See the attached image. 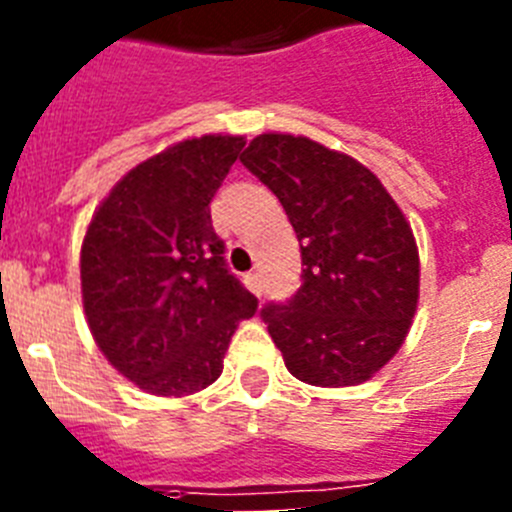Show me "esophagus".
Returning a JSON list of instances; mask_svg holds the SVG:
<instances>
[{"label":"esophagus","instance_id":"esophagus-1","mask_svg":"<svg viewBox=\"0 0 512 512\" xmlns=\"http://www.w3.org/2000/svg\"><path fill=\"white\" fill-rule=\"evenodd\" d=\"M246 282H248V287H251L253 295H261V292H264V282H261L259 271H251V274L246 277Z\"/></svg>","mask_w":512,"mask_h":512}]
</instances>
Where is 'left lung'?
<instances>
[{"label": "left lung", "instance_id": "8db88e82", "mask_svg": "<svg viewBox=\"0 0 512 512\" xmlns=\"http://www.w3.org/2000/svg\"><path fill=\"white\" fill-rule=\"evenodd\" d=\"M241 161L300 241L302 287L261 310L284 364L315 387L366 382L397 354L418 307L408 220L366 166L302 135H259Z\"/></svg>", "mask_w": 512, "mask_h": 512}]
</instances>
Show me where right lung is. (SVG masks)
<instances>
[{"instance_id": "1", "label": "right lung", "mask_w": 512, "mask_h": 512, "mask_svg": "<svg viewBox=\"0 0 512 512\" xmlns=\"http://www.w3.org/2000/svg\"><path fill=\"white\" fill-rule=\"evenodd\" d=\"M246 140H182L122 176L81 246V297L99 351L143 392L210 387L259 300L230 274L210 202Z\"/></svg>"}]
</instances>
